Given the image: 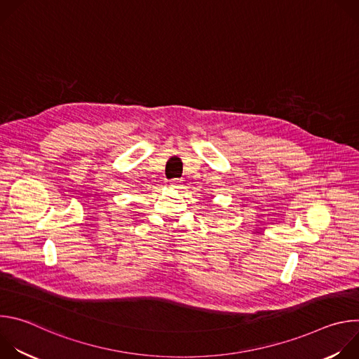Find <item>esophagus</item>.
Returning <instances> with one entry per match:
<instances>
[{"mask_svg": "<svg viewBox=\"0 0 359 359\" xmlns=\"http://www.w3.org/2000/svg\"><path fill=\"white\" fill-rule=\"evenodd\" d=\"M180 183H182V179H172V180H170V186H172V187H179Z\"/></svg>", "mask_w": 359, "mask_h": 359, "instance_id": "obj_1", "label": "esophagus"}]
</instances>
